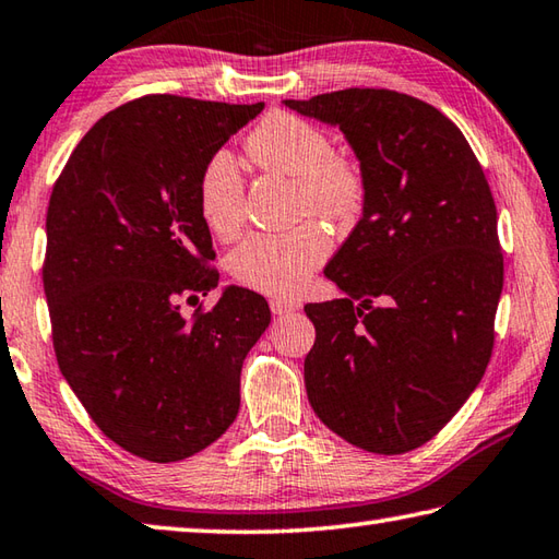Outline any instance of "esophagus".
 <instances>
[{
	"label": "esophagus",
	"instance_id": "34e87169",
	"mask_svg": "<svg viewBox=\"0 0 559 559\" xmlns=\"http://www.w3.org/2000/svg\"><path fill=\"white\" fill-rule=\"evenodd\" d=\"M270 309H272V313H275V316H284V313L297 311V309H299V304H297V301H292V299L275 297V299H270Z\"/></svg>",
	"mask_w": 559,
	"mask_h": 559
}]
</instances>
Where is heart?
<instances>
[{
    "mask_svg": "<svg viewBox=\"0 0 559 559\" xmlns=\"http://www.w3.org/2000/svg\"><path fill=\"white\" fill-rule=\"evenodd\" d=\"M250 160L260 170L297 180L301 214L316 212L333 221L353 218L365 202L360 163L335 153L329 133L294 114H270L246 141ZM246 182L228 151L209 155L199 173V214L221 240L238 236L243 226ZM331 238L321 224L307 221L287 234H252L230 255V275L243 287L270 297H294L311 272L329 258Z\"/></svg>",
    "mask_w": 559,
    "mask_h": 559,
    "instance_id": "1",
    "label": "heart"
}]
</instances>
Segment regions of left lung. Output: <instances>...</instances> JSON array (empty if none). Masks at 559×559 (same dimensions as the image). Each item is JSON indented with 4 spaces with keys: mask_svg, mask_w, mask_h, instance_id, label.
I'll use <instances>...</instances> for the list:
<instances>
[{
    "mask_svg": "<svg viewBox=\"0 0 559 559\" xmlns=\"http://www.w3.org/2000/svg\"><path fill=\"white\" fill-rule=\"evenodd\" d=\"M284 107L341 129L365 175L362 218L323 275L345 297L307 304L309 404L377 455L428 443L487 370L503 287L497 206L448 116L392 90Z\"/></svg>",
    "mask_w": 559,
    "mask_h": 559,
    "instance_id": "left-lung-1",
    "label": "left lung"
}]
</instances>
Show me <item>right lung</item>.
<instances>
[{"label": "right lung", "mask_w": 559, "mask_h": 559, "mask_svg": "<svg viewBox=\"0 0 559 559\" xmlns=\"http://www.w3.org/2000/svg\"><path fill=\"white\" fill-rule=\"evenodd\" d=\"M262 107L148 94L102 116L52 187L44 289L60 372L143 460L192 457L226 433L270 325L265 297L236 284L212 311L180 313L218 287L199 173Z\"/></svg>", "instance_id": "right-lung-1"}]
</instances>
